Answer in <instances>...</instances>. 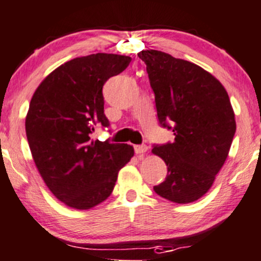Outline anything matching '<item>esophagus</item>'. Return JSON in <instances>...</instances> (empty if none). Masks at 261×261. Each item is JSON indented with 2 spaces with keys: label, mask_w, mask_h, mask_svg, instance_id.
Listing matches in <instances>:
<instances>
[{
  "label": "esophagus",
  "mask_w": 261,
  "mask_h": 261,
  "mask_svg": "<svg viewBox=\"0 0 261 261\" xmlns=\"http://www.w3.org/2000/svg\"><path fill=\"white\" fill-rule=\"evenodd\" d=\"M147 150H148L147 145H136V147H134V152H136V154L139 156V158H142Z\"/></svg>",
  "instance_id": "1"
}]
</instances>
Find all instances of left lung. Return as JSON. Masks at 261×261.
<instances>
[{
    "label": "left lung",
    "mask_w": 261,
    "mask_h": 261,
    "mask_svg": "<svg viewBox=\"0 0 261 261\" xmlns=\"http://www.w3.org/2000/svg\"><path fill=\"white\" fill-rule=\"evenodd\" d=\"M138 56L147 64L159 123L175 137L152 149L168 168L154 192L174 203H193L212 188L230 150L237 123L228 92L189 61L155 49Z\"/></svg>",
    "instance_id": "8db88e82"
}]
</instances>
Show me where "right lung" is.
Segmentation results:
<instances>
[{
    "label": "right lung",
    "mask_w": 261,
    "mask_h": 261,
    "mask_svg": "<svg viewBox=\"0 0 261 261\" xmlns=\"http://www.w3.org/2000/svg\"><path fill=\"white\" fill-rule=\"evenodd\" d=\"M130 61L113 53L74 58L47 75L31 99L26 134L33 161L52 194L69 208L105 201L134 155L132 145L91 138L97 124L109 127L103 85Z\"/></svg>",
    "instance_id": "1"
}]
</instances>
